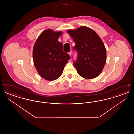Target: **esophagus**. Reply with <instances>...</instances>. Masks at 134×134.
Returning a JSON list of instances; mask_svg holds the SVG:
<instances>
[{
	"mask_svg": "<svg viewBox=\"0 0 134 134\" xmlns=\"http://www.w3.org/2000/svg\"><path fill=\"white\" fill-rule=\"evenodd\" d=\"M68 54H69V55H70V57H71V55H72V52H71V51H70V52H69L68 53Z\"/></svg>",
	"mask_w": 134,
	"mask_h": 134,
	"instance_id": "1",
	"label": "esophagus"
}]
</instances>
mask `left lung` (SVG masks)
Listing matches in <instances>:
<instances>
[{"label":"left lung","mask_w":134,"mask_h":134,"mask_svg":"<svg viewBox=\"0 0 134 134\" xmlns=\"http://www.w3.org/2000/svg\"><path fill=\"white\" fill-rule=\"evenodd\" d=\"M67 32L75 43L77 60L73 63L78 74L85 79H93L102 72L107 61V51L102 39L92 29L81 26Z\"/></svg>","instance_id":"8db88e82"}]
</instances>
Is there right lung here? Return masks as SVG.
<instances>
[{
  "label": "right lung",
  "instance_id": "obj_1",
  "mask_svg": "<svg viewBox=\"0 0 134 134\" xmlns=\"http://www.w3.org/2000/svg\"><path fill=\"white\" fill-rule=\"evenodd\" d=\"M63 34L48 29L37 39L32 50L35 68L39 75L47 80L53 81L61 76L70 56L63 51L58 38Z\"/></svg>",
  "mask_w": 134,
  "mask_h": 134
}]
</instances>
